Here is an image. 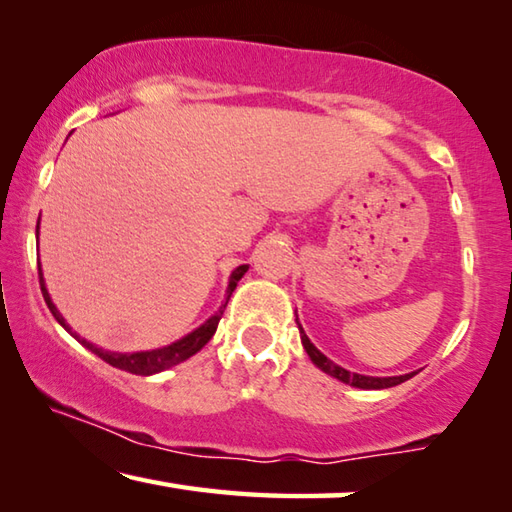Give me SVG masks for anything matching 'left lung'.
<instances>
[{
	"label": "left lung",
	"instance_id": "1",
	"mask_svg": "<svg viewBox=\"0 0 512 512\" xmlns=\"http://www.w3.org/2000/svg\"><path fill=\"white\" fill-rule=\"evenodd\" d=\"M302 329V327H300ZM302 343H304V350L306 355L311 357L313 364H316L318 368H322V371L329 373L332 377H336V380H341L345 384H352V387H359V389H387V387H396V384L410 380V377H414V373L410 375H398V377H368V375H359V373H350L345 371V368L336 366L334 361H329L322 352L313 345L309 338H306V334L302 332Z\"/></svg>",
	"mask_w": 512,
	"mask_h": 512
}]
</instances>
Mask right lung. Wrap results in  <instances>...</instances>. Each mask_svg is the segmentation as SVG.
Masks as SVG:
<instances>
[{"mask_svg":"<svg viewBox=\"0 0 512 512\" xmlns=\"http://www.w3.org/2000/svg\"><path fill=\"white\" fill-rule=\"evenodd\" d=\"M247 272V265H240L238 270H235L233 274H231V281H229V297H231V293L235 290V286H238V281L242 279V274ZM38 281H41V293H43V297H45V304H47V309L52 311V316L57 318L61 325H64L66 329H68V325L64 322V318H61V313L57 311V306L52 304V300H50V295H47V290H45V283H43V274H41V265H38ZM229 302V300H226ZM224 309H226V304L222 306V309H219V313H215V316H212L208 322H203V325L199 327V329H194L192 334H187L185 338H180V341H176V343H171V345H167V348H160V350H148V352H107V350H100V348H96V345H91V343H86L84 338H77V341H80L82 345H86V348H89L91 352H96V355L102 359V361H107L109 366H114V368H121V371H128V373H135V375H153V373H160V371H164V368H171V366H176V364H180V361H185V359H190L192 355H196V352H199L203 345H206L210 338H212V334L217 332V325H219V318L224 316ZM70 332V329H68Z\"/></svg>","mask_w":512,"mask_h":512,"instance_id":"add662e5","label":"right lung"}]
</instances>
